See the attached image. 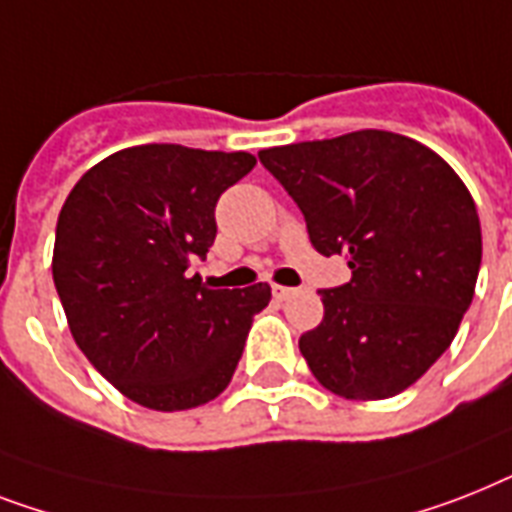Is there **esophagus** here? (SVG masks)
I'll list each match as a JSON object with an SVG mask.
<instances>
[{
    "instance_id": "esophagus-1",
    "label": "esophagus",
    "mask_w": 512,
    "mask_h": 512,
    "mask_svg": "<svg viewBox=\"0 0 512 512\" xmlns=\"http://www.w3.org/2000/svg\"><path fill=\"white\" fill-rule=\"evenodd\" d=\"M294 294V289H289V286H276L273 284V299H278V302H284V299H289Z\"/></svg>"
}]
</instances>
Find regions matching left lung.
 <instances>
[{
  "label": "left lung",
  "instance_id": "1",
  "mask_svg": "<svg viewBox=\"0 0 512 512\" xmlns=\"http://www.w3.org/2000/svg\"><path fill=\"white\" fill-rule=\"evenodd\" d=\"M347 284L321 289V326L299 336L313 376L347 400L405 392L442 357L471 307L481 226L458 173L407 136L365 128L260 152Z\"/></svg>",
  "mask_w": 512,
  "mask_h": 512
}]
</instances>
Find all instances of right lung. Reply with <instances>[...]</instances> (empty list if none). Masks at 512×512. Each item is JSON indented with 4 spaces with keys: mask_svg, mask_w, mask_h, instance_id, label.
<instances>
[{
    "mask_svg": "<svg viewBox=\"0 0 512 512\" xmlns=\"http://www.w3.org/2000/svg\"><path fill=\"white\" fill-rule=\"evenodd\" d=\"M255 162L141 144L97 162L65 199L54 286L81 352L128 400L189 410L234 376L270 286L210 289L189 268L213 247L220 194Z\"/></svg>",
    "mask_w": 512,
    "mask_h": 512,
    "instance_id": "1",
    "label": "right lung"
}]
</instances>
